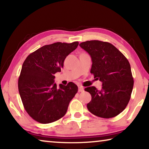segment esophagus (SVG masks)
<instances>
[{"mask_svg": "<svg viewBox=\"0 0 149 149\" xmlns=\"http://www.w3.org/2000/svg\"><path fill=\"white\" fill-rule=\"evenodd\" d=\"M78 91L79 92H84V89L82 86H79V88H78Z\"/></svg>", "mask_w": 149, "mask_h": 149, "instance_id": "34e87169", "label": "esophagus"}]
</instances>
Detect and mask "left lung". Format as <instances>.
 <instances>
[{
    "label": "left lung",
    "instance_id": "left-lung-1",
    "mask_svg": "<svg viewBox=\"0 0 149 149\" xmlns=\"http://www.w3.org/2000/svg\"><path fill=\"white\" fill-rule=\"evenodd\" d=\"M79 46L91 58V73L102 83L100 91L93 86L85 89L91 95L88 110L100 118L116 116L127 107L133 90L134 81L129 61L108 42L93 40L83 42Z\"/></svg>",
    "mask_w": 149,
    "mask_h": 149
}]
</instances>
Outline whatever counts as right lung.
<instances>
[{"mask_svg":"<svg viewBox=\"0 0 149 149\" xmlns=\"http://www.w3.org/2000/svg\"><path fill=\"white\" fill-rule=\"evenodd\" d=\"M78 45L79 42L75 41L45 45L30 54L24 62L18 90L25 110L37 122L52 123L66 113L78 87L72 82L58 87L54 74L61 72L65 58Z\"/></svg>","mask_w":149,"mask_h":149,"instance_id":"right-lung-1","label":"right lung"}]
</instances>
